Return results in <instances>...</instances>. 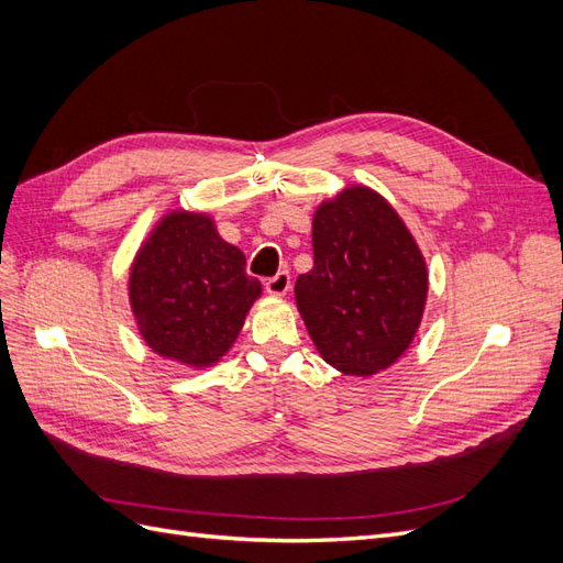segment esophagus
<instances>
[{"mask_svg": "<svg viewBox=\"0 0 563 563\" xmlns=\"http://www.w3.org/2000/svg\"><path fill=\"white\" fill-rule=\"evenodd\" d=\"M265 288H267L269 296H284L288 288H291V275H288L286 269H282V272H277L275 277L265 279Z\"/></svg>", "mask_w": 563, "mask_h": 563, "instance_id": "1", "label": "esophagus"}]
</instances>
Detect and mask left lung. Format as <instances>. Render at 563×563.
<instances>
[{"mask_svg": "<svg viewBox=\"0 0 563 563\" xmlns=\"http://www.w3.org/2000/svg\"><path fill=\"white\" fill-rule=\"evenodd\" d=\"M312 249L296 302L323 362L347 376L395 364L428 298V267L404 220L378 192L345 187L314 211Z\"/></svg>", "mask_w": 563, "mask_h": 563, "instance_id": "8db88e82", "label": "left lung"}]
</instances>
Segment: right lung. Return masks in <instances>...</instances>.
Wrapping results in <instances>:
<instances>
[{
    "mask_svg": "<svg viewBox=\"0 0 563 563\" xmlns=\"http://www.w3.org/2000/svg\"><path fill=\"white\" fill-rule=\"evenodd\" d=\"M261 282L244 253L220 240L213 218L164 216L135 253L129 300L147 347L187 366H211L240 335Z\"/></svg>",
    "mask_w": 563,
    "mask_h": 563,
    "instance_id": "obj_1",
    "label": "right lung"
}]
</instances>
